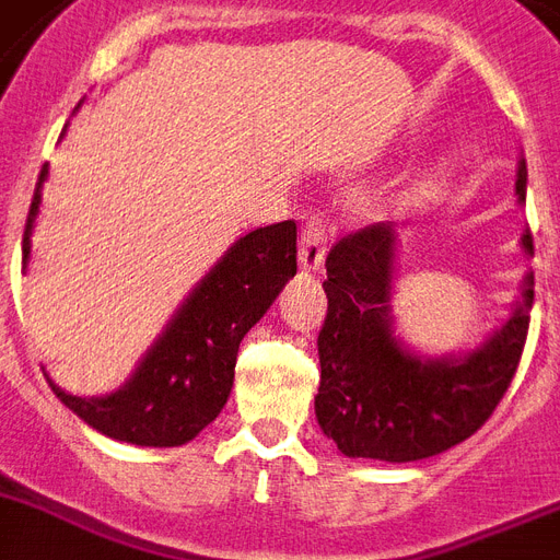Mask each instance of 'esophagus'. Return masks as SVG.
<instances>
[{"label":"esophagus","mask_w":560,"mask_h":560,"mask_svg":"<svg viewBox=\"0 0 560 560\" xmlns=\"http://www.w3.org/2000/svg\"><path fill=\"white\" fill-rule=\"evenodd\" d=\"M325 249H328V229H325V218L319 211H314L305 220L302 229V244H299V261L305 270H319L325 261Z\"/></svg>","instance_id":"esophagus-1"}]
</instances>
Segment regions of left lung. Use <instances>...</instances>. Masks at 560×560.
<instances>
[{
  "label": "left lung",
  "mask_w": 560,
  "mask_h": 560,
  "mask_svg": "<svg viewBox=\"0 0 560 560\" xmlns=\"http://www.w3.org/2000/svg\"><path fill=\"white\" fill-rule=\"evenodd\" d=\"M517 197H526L523 160ZM523 249L535 255L529 229ZM392 223H372L331 246L314 404L323 433L346 456L416 462L465 442L497 409L526 346L535 279L526 276L523 302L479 349L465 358L427 360L392 334Z\"/></svg>",
  "instance_id": "left-lung-1"
}]
</instances>
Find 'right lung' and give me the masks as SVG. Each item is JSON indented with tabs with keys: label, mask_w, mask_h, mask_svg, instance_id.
Listing matches in <instances>:
<instances>
[{
	"label": "right lung",
	"mask_w": 560,
	"mask_h": 560,
	"mask_svg": "<svg viewBox=\"0 0 560 560\" xmlns=\"http://www.w3.org/2000/svg\"><path fill=\"white\" fill-rule=\"evenodd\" d=\"M46 177L48 165H43L22 235V264L28 261V237ZM290 276H296V223L281 220L255 229L237 237L191 290L121 389L104 398H78L48 381L51 392L74 416L118 442L142 447L191 442L220 416L235 381L237 346Z\"/></svg>",
	"instance_id": "obj_1"
}]
</instances>
